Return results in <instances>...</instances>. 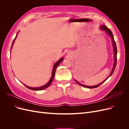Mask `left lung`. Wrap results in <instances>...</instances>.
<instances>
[{
	"mask_svg": "<svg viewBox=\"0 0 129 129\" xmlns=\"http://www.w3.org/2000/svg\"><path fill=\"white\" fill-rule=\"evenodd\" d=\"M100 28L101 29H102L104 31H105V33H106L108 36L110 37L111 39V40H112V46H113V48H114V67H113V68L112 69V71L110 73V75H109V76L106 79H105V80H104L102 82H101L100 83H99V84L97 85H93V86H88V85H84V84H81V83L77 81H76V80L75 81L76 82L80 84V85H81V86L82 87H86V88H97V87L100 86V85L102 84L103 82H104L106 81L108 78L110 77V76H111V75L112 74V73H114V71H115V67H116V62H117V47H116V42L114 40V36H113V34L111 32V31L110 30V29H109L108 27L105 26V25H101L100 26Z\"/></svg>",
	"mask_w": 129,
	"mask_h": 129,
	"instance_id": "obj_1",
	"label": "left lung"
}]
</instances>
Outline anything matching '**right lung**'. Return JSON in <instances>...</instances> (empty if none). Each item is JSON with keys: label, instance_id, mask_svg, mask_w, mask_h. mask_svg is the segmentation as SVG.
I'll return each mask as SVG.
<instances>
[{"label": "right lung", "instance_id": "add662e5", "mask_svg": "<svg viewBox=\"0 0 129 129\" xmlns=\"http://www.w3.org/2000/svg\"><path fill=\"white\" fill-rule=\"evenodd\" d=\"M18 32L17 33V35H16V36H15V39H14V40H13V43H12V47H11V50L12 49V47H13V44H14V41H15V39H16V38H17V35H18ZM63 60V57H61V58H60L59 60H58L56 63L54 64V66H53V71H52V76H51V77H50V79L49 80V81L45 85H42V86H41V87H29V86H27V85H25V84H24V83H22L24 85H25V86L27 88H28V89H30V90H43V89H46V88H48L49 85H50V84H51L52 83V82H53V79H54V76H55V71H56V68H57V66L60 64V63H61V62Z\"/></svg>", "mask_w": 129, "mask_h": 129}]
</instances>
